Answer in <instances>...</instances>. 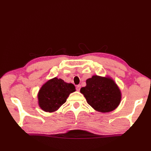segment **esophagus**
<instances>
[{"label": "esophagus", "mask_w": 151, "mask_h": 151, "mask_svg": "<svg viewBox=\"0 0 151 151\" xmlns=\"http://www.w3.org/2000/svg\"><path fill=\"white\" fill-rule=\"evenodd\" d=\"M80 89H81V85L76 86V90H77V91H80Z\"/></svg>", "instance_id": "1"}]
</instances>
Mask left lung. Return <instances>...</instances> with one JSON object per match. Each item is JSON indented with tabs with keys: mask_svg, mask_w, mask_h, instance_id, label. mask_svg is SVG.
<instances>
[{
	"mask_svg": "<svg viewBox=\"0 0 151 151\" xmlns=\"http://www.w3.org/2000/svg\"><path fill=\"white\" fill-rule=\"evenodd\" d=\"M86 83V86L82 87L80 91L95 111L109 112L119 106L122 99L121 91L111 77L93 75Z\"/></svg>",
	"mask_w": 151,
	"mask_h": 151,
	"instance_id": "left-lung-1",
	"label": "left lung"
}]
</instances>
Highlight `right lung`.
I'll list each match as a JSON object with an SVG mask.
<instances>
[{"instance_id": "1", "label": "right lung", "mask_w": 151, "mask_h": 151, "mask_svg": "<svg viewBox=\"0 0 151 151\" xmlns=\"http://www.w3.org/2000/svg\"><path fill=\"white\" fill-rule=\"evenodd\" d=\"M76 91L72 83L55 77L46 82L38 93V104L45 112L57 111L66 101L70 93Z\"/></svg>"}]
</instances>
